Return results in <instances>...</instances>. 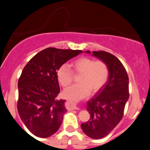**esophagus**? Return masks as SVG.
<instances>
[{
    "label": "esophagus",
    "instance_id": "esophagus-1",
    "mask_svg": "<svg viewBox=\"0 0 150 150\" xmlns=\"http://www.w3.org/2000/svg\"><path fill=\"white\" fill-rule=\"evenodd\" d=\"M68 104H69V106L71 109H77L76 104L73 103V101H68Z\"/></svg>",
    "mask_w": 150,
    "mask_h": 150
}]
</instances>
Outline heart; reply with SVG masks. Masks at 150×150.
<instances>
[{
    "label": "heart",
    "instance_id": "heart-1",
    "mask_svg": "<svg viewBox=\"0 0 150 150\" xmlns=\"http://www.w3.org/2000/svg\"><path fill=\"white\" fill-rule=\"evenodd\" d=\"M73 71L67 64H63L57 70L58 82L63 87H68L74 78V73L80 74L79 84L65 89L63 95L67 99L79 101L87 97L90 94L99 92L105 85L108 78V65L101 60L94 61L90 58L81 57L71 63Z\"/></svg>",
    "mask_w": 150,
    "mask_h": 150
}]
</instances>
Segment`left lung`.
I'll return each mask as SVG.
<instances>
[{
  "mask_svg": "<svg viewBox=\"0 0 150 150\" xmlns=\"http://www.w3.org/2000/svg\"><path fill=\"white\" fill-rule=\"evenodd\" d=\"M85 52L90 53V51ZM92 55L108 65L109 74L106 83L87 102L90 118L81 124L83 132L92 139L108 135L123 116L129 98V79L122 63L111 53L104 51H93Z\"/></svg>",
  "mask_w": 150,
  "mask_h": 150,
  "instance_id": "obj_1",
  "label": "left lung"
}]
</instances>
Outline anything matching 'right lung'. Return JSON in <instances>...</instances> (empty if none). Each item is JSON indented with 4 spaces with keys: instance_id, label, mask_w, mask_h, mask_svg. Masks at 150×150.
<instances>
[{
    "instance_id": "right-lung-1",
    "label": "right lung",
    "mask_w": 150,
    "mask_h": 150,
    "mask_svg": "<svg viewBox=\"0 0 150 150\" xmlns=\"http://www.w3.org/2000/svg\"><path fill=\"white\" fill-rule=\"evenodd\" d=\"M81 50L47 48L27 63L18 80V110L28 130L39 137H49L58 131L67 112L60 93L57 70Z\"/></svg>"
}]
</instances>
